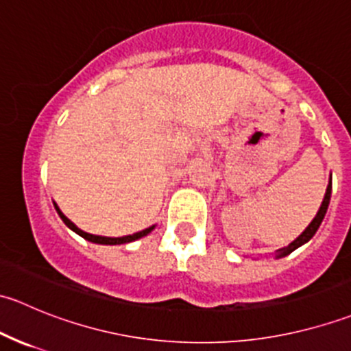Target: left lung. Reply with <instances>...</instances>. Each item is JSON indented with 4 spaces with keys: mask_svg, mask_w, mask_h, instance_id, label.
Here are the masks:
<instances>
[{
    "mask_svg": "<svg viewBox=\"0 0 351 351\" xmlns=\"http://www.w3.org/2000/svg\"><path fill=\"white\" fill-rule=\"evenodd\" d=\"M329 200H331V176H329L328 189H326V193H324L323 202H321L319 210H317V214L314 215V219H313V221H311V224L307 226V228L304 229L302 234H300L297 239H293V241L290 243L289 246H285V247H282V250H278L277 253H275V258H284V256H287V254H290V253H292V251H295L299 246L306 244L311 238H313L314 234H316V231H317V229H319L321 222H323L324 215H326V212H328Z\"/></svg>",
    "mask_w": 351,
    "mask_h": 351,
    "instance_id": "1",
    "label": "left lung"
}]
</instances>
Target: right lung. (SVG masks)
Here are the masks:
<instances>
[{"label": "right lung", "instance_id": "right-lung-1", "mask_svg": "<svg viewBox=\"0 0 351 351\" xmlns=\"http://www.w3.org/2000/svg\"><path fill=\"white\" fill-rule=\"evenodd\" d=\"M54 207H56V210H58L59 217L62 219V222H64V224L67 226V228H69L71 231H74V232H76V234H80L81 238H84V239H86V241H90V243H97V244H112V246H113V244H127V243H132V241H137V239L144 238V236H147V234H149V232L153 231V229L156 228V226H151V228L144 229V231H139V232H136V234H130V236H123V238H105V236H95V234H88V232L81 231L80 228H76V226H74L73 222H71L69 219H67L66 215L62 214V212H61V208L58 207V204H56V202H54Z\"/></svg>", "mask_w": 351, "mask_h": 351}]
</instances>
